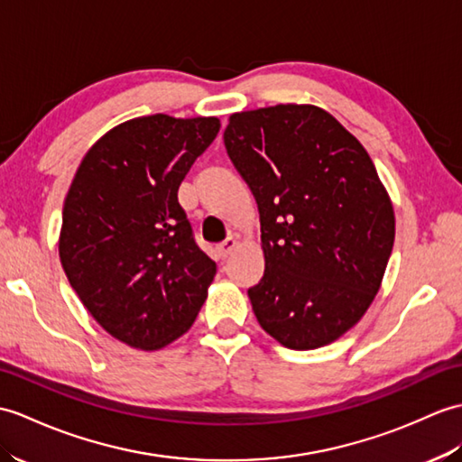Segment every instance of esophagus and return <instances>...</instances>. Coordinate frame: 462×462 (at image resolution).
Masks as SVG:
<instances>
[{"mask_svg":"<svg viewBox=\"0 0 462 462\" xmlns=\"http://www.w3.org/2000/svg\"><path fill=\"white\" fill-rule=\"evenodd\" d=\"M236 245H238V242H236L234 238H226L222 244H218V254L222 260H226V257L236 250Z\"/></svg>","mask_w":462,"mask_h":462,"instance_id":"obj_1","label":"esophagus"}]
</instances>
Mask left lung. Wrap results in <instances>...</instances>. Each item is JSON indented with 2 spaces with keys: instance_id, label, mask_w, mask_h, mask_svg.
Instances as JSON below:
<instances>
[{
  "instance_id": "8db88e82",
  "label": "left lung",
  "mask_w": 462,
  "mask_h": 462,
  "mask_svg": "<svg viewBox=\"0 0 462 462\" xmlns=\"http://www.w3.org/2000/svg\"><path fill=\"white\" fill-rule=\"evenodd\" d=\"M224 145L260 210L257 323L287 348L330 345L372 305L393 248V207L368 152L310 104L232 114Z\"/></svg>"
}]
</instances>
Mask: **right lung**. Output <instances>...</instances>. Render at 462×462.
<instances>
[{
  "mask_svg": "<svg viewBox=\"0 0 462 462\" xmlns=\"http://www.w3.org/2000/svg\"><path fill=\"white\" fill-rule=\"evenodd\" d=\"M218 130V117H134L88 149L64 199L62 270L96 323L134 348L185 335L217 275L177 192Z\"/></svg>",
  "mask_w": 462,
  "mask_h": 462,
  "instance_id": "obj_1",
  "label": "right lung"
}]
</instances>
